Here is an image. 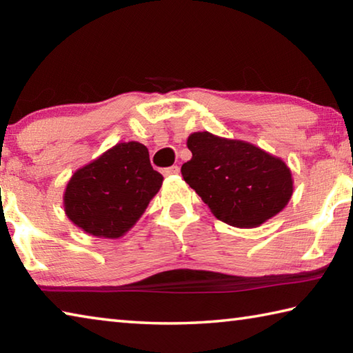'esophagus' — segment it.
Here are the masks:
<instances>
[{
    "label": "esophagus",
    "mask_w": 353,
    "mask_h": 353,
    "mask_svg": "<svg viewBox=\"0 0 353 353\" xmlns=\"http://www.w3.org/2000/svg\"><path fill=\"white\" fill-rule=\"evenodd\" d=\"M179 172H181V168H179L177 165H172V166H170V168L163 170L165 176H174V174H179Z\"/></svg>",
    "instance_id": "esophagus-1"
}]
</instances>
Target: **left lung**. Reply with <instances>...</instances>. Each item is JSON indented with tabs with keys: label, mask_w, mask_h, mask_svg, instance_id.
Listing matches in <instances>:
<instances>
[{
	"label": "left lung",
	"mask_w": 353,
	"mask_h": 353,
	"mask_svg": "<svg viewBox=\"0 0 353 353\" xmlns=\"http://www.w3.org/2000/svg\"><path fill=\"white\" fill-rule=\"evenodd\" d=\"M193 154L182 176L204 204L225 224L250 229L276 216L292 196L291 170L282 159L252 143L210 132H194Z\"/></svg>",
	"instance_id": "left-lung-1"
}]
</instances>
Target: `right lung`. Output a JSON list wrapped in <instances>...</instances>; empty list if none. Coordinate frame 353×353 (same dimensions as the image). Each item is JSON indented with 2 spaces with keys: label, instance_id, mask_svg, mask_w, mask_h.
<instances>
[{
  "label": "right lung",
  "instance_id": "obj_1",
  "mask_svg": "<svg viewBox=\"0 0 353 353\" xmlns=\"http://www.w3.org/2000/svg\"><path fill=\"white\" fill-rule=\"evenodd\" d=\"M162 182L145 145L118 143L74 171L63 193L65 214L88 235L117 240L141 218Z\"/></svg>",
  "mask_w": 353,
  "mask_h": 353
}]
</instances>
